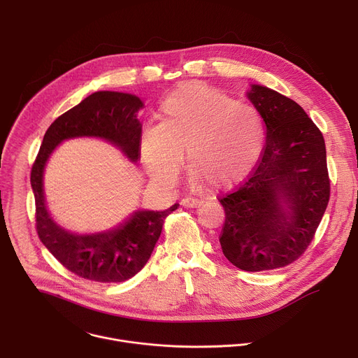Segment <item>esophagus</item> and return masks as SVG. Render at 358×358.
Returning a JSON list of instances; mask_svg holds the SVG:
<instances>
[{
    "label": "esophagus",
    "mask_w": 358,
    "mask_h": 358,
    "mask_svg": "<svg viewBox=\"0 0 358 358\" xmlns=\"http://www.w3.org/2000/svg\"><path fill=\"white\" fill-rule=\"evenodd\" d=\"M199 199H195V198H191V196H187V198H182L181 199V206L184 208H195L199 206Z\"/></svg>",
    "instance_id": "obj_1"
}]
</instances>
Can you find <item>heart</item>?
<instances>
[{"instance_id":"heart-1","label":"heart","mask_w":358,"mask_h":358,"mask_svg":"<svg viewBox=\"0 0 358 358\" xmlns=\"http://www.w3.org/2000/svg\"><path fill=\"white\" fill-rule=\"evenodd\" d=\"M159 119L140 140V157L160 181L178 176L185 152L191 184L220 191L245 180L262 157V115L218 87L180 85L160 103Z\"/></svg>"}]
</instances>
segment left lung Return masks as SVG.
I'll return each mask as SVG.
<instances>
[{
  "label": "left lung",
  "instance_id": "8db88e82",
  "mask_svg": "<svg viewBox=\"0 0 358 358\" xmlns=\"http://www.w3.org/2000/svg\"><path fill=\"white\" fill-rule=\"evenodd\" d=\"M248 97L266 124L258 166L232 192L220 243L225 258L246 272L283 268L309 248L330 199L322 131L294 100L259 85Z\"/></svg>",
  "mask_w": 358,
  "mask_h": 358
}]
</instances>
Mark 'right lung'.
I'll use <instances>...</instances> for the list:
<instances>
[{
  "mask_svg": "<svg viewBox=\"0 0 358 358\" xmlns=\"http://www.w3.org/2000/svg\"><path fill=\"white\" fill-rule=\"evenodd\" d=\"M141 100L129 93L94 92L46 130L31 170L35 196V227L41 242L68 271L93 282H124L140 272L151 257L166 218V211H138L122 227L96 235H75L57 225L43 201L42 174L50 152L64 140L93 136L120 147L131 160L140 159L141 126L137 112Z\"/></svg>",
  "mask_w": 358,
  "mask_h": 358,
  "instance_id": "right-lung-1",
  "label": "right lung"
}]
</instances>
